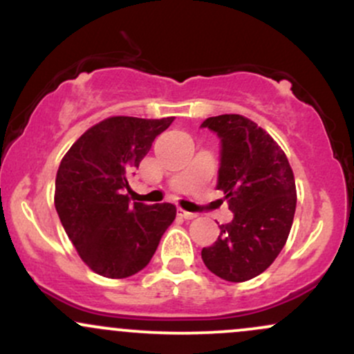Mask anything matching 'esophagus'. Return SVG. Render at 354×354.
<instances>
[{
    "label": "esophagus",
    "instance_id": "obj_1",
    "mask_svg": "<svg viewBox=\"0 0 354 354\" xmlns=\"http://www.w3.org/2000/svg\"><path fill=\"white\" fill-rule=\"evenodd\" d=\"M178 216L185 218V219H194L198 216L196 213H189V211H185L183 208H178Z\"/></svg>",
    "mask_w": 354,
    "mask_h": 354
}]
</instances>
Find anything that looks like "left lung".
<instances>
[{
    "mask_svg": "<svg viewBox=\"0 0 354 354\" xmlns=\"http://www.w3.org/2000/svg\"><path fill=\"white\" fill-rule=\"evenodd\" d=\"M221 140L218 189L234 218L201 258L211 273L243 283L271 266L286 245L296 209V185L279 145L254 121L219 115L203 121Z\"/></svg>",
    "mask_w": 354,
    "mask_h": 354,
    "instance_id": "8db88e82",
    "label": "left lung"
}]
</instances>
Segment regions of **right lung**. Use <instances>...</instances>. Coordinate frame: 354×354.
Here are the masks:
<instances>
[{"instance_id": "add662e5", "label": "right lung", "mask_w": 354, "mask_h": 354, "mask_svg": "<svg viewBox=\"0 0 354 354\" xmlns=\"http://www.w3.org/2000/svg\"><path fill=\"white\" fill-rule=\"evenodd\" d=\"M174 121L111 116L91 126L61 160L55 206L80 258L95 273L121 279L151 261L176 218L171 203H129L128 176Z\"/></svg>"}]
</instances>
